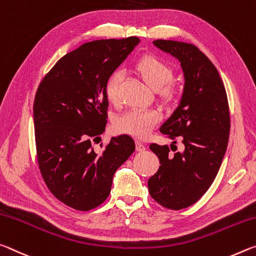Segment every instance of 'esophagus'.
Instances as JSON below:
<instances>
[{"mask_svg": "<svg viewBox=\"0 0 256 256\" xmlns=\"http://www.w3.org/2000/svg\"><path fill=\"white\" fill-rule=\"evenodd\" d=\"M136 150H138V152H144V150H146V146L144 143H142L140 140H137L136 142Z\"/></svg>", "mask_w": 256, "mask_h": 256, "instance_id": "esophagus-1", "label": "esophagus"}]
</instances>
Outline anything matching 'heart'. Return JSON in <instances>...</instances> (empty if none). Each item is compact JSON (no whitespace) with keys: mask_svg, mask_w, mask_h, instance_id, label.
<instances>
[{"mask_svg":"<svg viewBox=\"0 0 256 256\" xmlns=\"http://www.w3.org/2000/svg\"><path fill=\"white\" fill-rule=\"evenodd\" d=\"M136 70L150 88L158 90L162 98L170 100L174 95V87L170 82L174 74L172 69L161 58L152 56L140 58L136 64ZM122 78V74L120 71L113 72L108 78L106 96L111 103H118ZM160 120L161 114L156 110L132 108L116 118L114 128L118 132L143 138L152 132Z\"/></svg>","mask_w":256,"mask_h":256,"instance_id":"heart-1","label":"heart"}]
</instances>
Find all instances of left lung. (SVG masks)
<instances>
[{"label":"left lung","mask_w":256,"mask_h":256,"mask_svg":"<svg viewBox=\"0 0 256 256\" xmlns=\"http://www.w3.org/2000/svg\"><path fill=\"white\" fill-rule=\"evenodd\" d=\"M153 44L177 58L182 69L179 106L160 132L171 140L182 138L184 150L172 154L168 145L150 144L161 166L148 185L158 204L182 210L202 198L220 169L230 132L228 98L214 64L195 45L166 40Z\"/></svg>","instance_id":"left-lung-1"}]
</instances>
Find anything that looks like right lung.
Returning <instances> with one entry per match:
<instances>
[{
  "instance_id": "1",
  "label": "right lung",
  "mask_w": 256,
  "mask_h": 256,
  "mask_svg": "<svg viewBox=\"0 0 256 256\" xmlns=\"http://www.w3.org/2000/svg\"><path fill=\"white\" fill-rule=\"evenodd\" d=\"M138 37L100 40L66 53L43 78L34 100L37 158L58 200L88 211L110 194L113 174L135 150L128 135L94 150L108 122L106 84L140 43Z\"/></svg>"
}]
</instances>
